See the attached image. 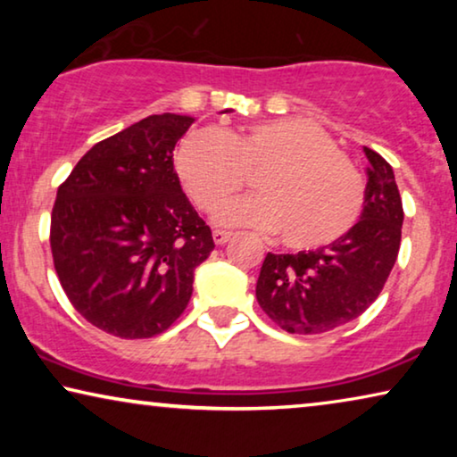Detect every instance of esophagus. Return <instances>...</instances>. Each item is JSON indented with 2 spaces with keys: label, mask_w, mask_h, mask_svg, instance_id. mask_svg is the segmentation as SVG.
Segmentation results:
<instances>
[{
  "label": "esophagus",
  "mask_w": 457,
  "mask_h": 457,
  "mask_svg": "<svg viewBox=\"0 0 457 457\" xmlns=\"http://www.w3.org/2000/svg\"><path fill=\"white\" fill-rule=\"evenodd\" d=\"M212 235H214L216 245H224V243H227L230 237H233V233H228V230H220V228H216Z\"/></svg>",
  "instance_id": "1"
}]
</instances>
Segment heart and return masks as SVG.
<instances>
[{
	"label": "heart",
	"instance_id": "heart-1",
	"mask_svg": "<svg viewBox=\"0 0 457 457\" xmlns=\"http://www.w3.org/2000/svg\"><path fill=\"white\" fill-rule=\"evenodd\" d=\"M174 166L187 195L214 212L258 174L260 195L224 205L218 220L278 233L295 252L341 241L360 222L366 183L320 127L297 118L218 133L197 129L180 141Z\"/></svg>",
	"mask_w": 457,
	"mask_h": 457
}]
</instances>
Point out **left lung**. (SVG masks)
<instances>
[{
  "label": "left lung",
  "mask_w": 457,
  "mask_h": 457,
  "mask_svg": "<svg viewBox=\"0 0 457 457\" xmlns=\"http://www.w3.org/2000/svg\"><path fill=\"white\" fill-rule=\"evenodd\" d=\"M366 204L349 235L316 252L268 253L255 297L287 333L322 335L358 318L380 295L399 253L402 195L393 168L364 147Z\"/></svg>",
  "instance_id": "obj_1"
}]
</instances>
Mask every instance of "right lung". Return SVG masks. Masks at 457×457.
Masks as SVG:
<instances>
[{
    "instance_id": "obj_1",
    "label": "right lung",
    "mask_w": 457,
    "mask_h": 457,
    "mask_svg": "<svg viewBox=\"0 0 457 457\" xmlns=\"http://www.w3.org/2000/svg\"><path fill=\"white\" fill-rule=\"evenodd\" d=\"M191 122L143 118L96 143L58 187L49 245L62 289L85 320L120 339L164 333L214 249L172 162Z\"/></svg>"
}]
</instances>
